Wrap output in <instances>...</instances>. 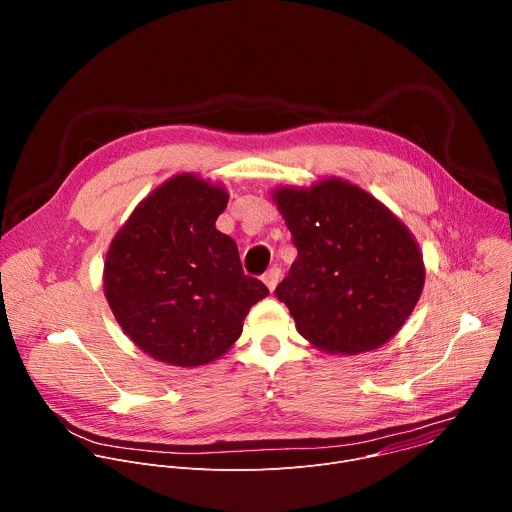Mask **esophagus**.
I'll list each match as a JSON object with an SVG mask.
<instances>
[{"instance_id": "esophagus-1", "label": "esophagus", "mask_w": 512, "mask_h": 512, "mask_svg": "<svg viewBox=\"0 0 512 512\" xmlns=\"http://www.w3.org/2000/svg\"><path fill=\"white\" fill-rule=\"evenodd\" d=\"M279 279H281V269H279V267H271V269L263 275V283L267 285L269 291H273V289L277 287Z\"/></svg>"}]
</instances>
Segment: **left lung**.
Wrapping results in <instances>:
<instances>
[{
	"label": "left lung",
	"mask_w": 512,
	"mask_h": 512,
	"mask_svg": "<svg viewBox=\"0 0 512 512\" xmlns=\"http://www.w3.org/2000/svg\"><path fill=\"white\" fill-rule=\"evenodd\" d=\"M273 202L298 249L275 296L298 332L322 352L348 356L389 342L425 283L421 249L401 218L336 176L279 186Z\"/></svg>",
	"instance_id": "obj_1"
}]
</instances>
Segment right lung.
Segmentation results:
<instances>
[{"instance_id": "right-lung-1", "label": "right lung", "mask_w": 512, "mask_h": 512, "mask_svg": "<svg viewBox=\"0 0 512 512\" xmlns=\"http://www.w3.org/2000/svg\"><path fill=\"white\" fill-rule=\"evenodd\" d=\"M227 202L225 186L176 174L133 208L109 245V308L133 344L160 362L192 369L221 358L269 294L214 225Z\"/></svg>"}]
</instances>
